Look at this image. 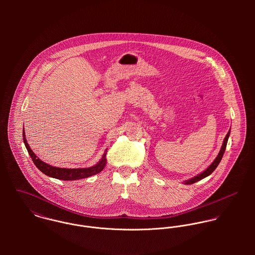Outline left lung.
<instances>
[{"label": "left lung", "instance_id": "left-lung-1", "mask_svg": "<svg viewBox=\"0 0 255 255\" xmlns=\"http://www.w3.org/2000/svg\"><path fill=\"white\" fill-rule=\"evenodd\" d=\"M229 136H230V131L227 133V135H226V137H225V139H224V141H223L222 148H221V150H220V152H219L218 156L216 157V159L214 160V162H213L204 172H202L200 175H198V176H196V177H194V178H192V179L186 181L185 184H192V183H194V182H198V181H200V180H202V179L208 177L209 175H211V174L213 173V171L218 167L219 163L221 162V160H222V158H223V155H224V152H225V150H226V146H227V142H228Z\"/></svg>", "mask_w": 255, "mask_h": 255}]
</instances>
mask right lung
I'll list each match as a JSON object with an SVG mask.
<instances>
[{
    "mask_svg": "<svg viewBox=\"0 0 255 255\" xmlns=\"http://www.w3.org/2000/svg\"><path fill=\"white\" fill-rule=\"evenodd\" d=\"M23 134V142L24 145L26 147L34 165L37 168L46 176H49L51 178H55L58 180H63V181H75V180H80V179H85L88 177H91L93 175H96L100 173L106 166V154L107 150L105 151L102 159L99 161L98 164H96L93 167L86 168V169H63V168H57L53 167L51 165H48L41 161L36 155L33 153L31 148L28 145L26 139H25V133L24 130L22 132Z\"/></svg>",
    "mask_w": 255,
    "mask_h": 255,
    "instance_id": "add662e5",
    "label": "right lung"
}]
</instances>
